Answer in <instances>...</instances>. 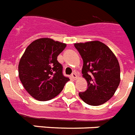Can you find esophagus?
I'll use <instances>...</instances> for the list:
<instances>
[{
  "instance_id": "34e87169",
  "label": "esophagus",
  "mask_w": 135,
  "mask_h": 135,
  "mask_svg": "<svg viewBox=\"0 0 135 135\" xmlns=\"http://www.w3.org/2000/svg\"><path fill=\"white\" fill-rule=\"evenodd\" d=\"M71 77L73 79H77V74L75 73H73V74H71Z\"/></svg>"
}]
</instances>
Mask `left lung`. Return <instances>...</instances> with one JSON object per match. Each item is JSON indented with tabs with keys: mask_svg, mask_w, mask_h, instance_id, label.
<instances>
[{
	"mask_svg": "<svg viewBox=\"0 0 135 135\" xmlns=\"http://www.w3.org/2000/svg\"><path fill=\"white\" fill-rule=\"evenodd\" d=\"M82 57L83 77L88 83L85 92L79 93L86 104L98 106L113 97L120 84V65L112 51L100 41L75 43Z\"/></svg>",
	"mask_w": 135,
	"mask_h": 135,
	"instance_id": "left-lung-1",
	"label": "left lung"
}]
</instances>
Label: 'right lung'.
Segmentation results:
<instances>
[{"label": "right lung", "instance_id": "1", "mask_svg": "<svg viewBox=\"0 0 135 135\" xmlns=\"http://www.w3.org/2000/svg\"><path fill=\"white\" fill-rule=\"evenodd\" d=\"M66 44L43 37L28 46L19 62V76L26 91L39 101L57 96L70 79L63 76L57 57Z\"/></svg>", "mask_w": 135, "mask_h": 135}]
</instances>
